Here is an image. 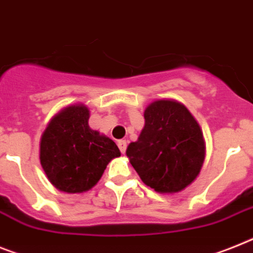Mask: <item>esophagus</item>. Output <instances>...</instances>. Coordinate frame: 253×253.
<instances>
[{
  "instance_id": "obj_1",
  "label": "esophagus",
  "mask_w": 253,
  "mask_h": 253,
  "mask_svg": "<svg viewBox=\"0 0 253 253\" xmlns=\"http://www.w3.org/2000/svg\"><path fill=\"white\" fill-rule=\"evenodd\" d=\"M118 147L119 150H120V152L125 153V151H126V141H119Z\"/></svg>"
}]
</instances>
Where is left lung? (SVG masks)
<instances>
[{
  "instance_id": "1",
  "label": "left lung",
  "mask_w": 253,
  "mask_h": 253,
  "mask_svg": "<svg viewBox=\"0 0 253 253\" xmlns=\"http://www.w3.org/2000/svg\"><path fill=\"white\" fill-rule=\"evenodd\" d=\"M206 144L200 124L182 102H151L144 126L126 148L129 163L146 185L159 193H178L200 174Z\"/></svg>"
}]
</instances>
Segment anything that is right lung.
<instances>
[{
    "label": "right lung",
    "mask_w": 253,
    "mask_h": 253,
    "mask_svg": "<svg viewBox=\"0 0 253 253\" xmlns=\"http://www.w3.org/2000/svg\"><path fill=\"white\" fill-rule=\"evenodd\" d=\"M89 110L69 105L49 120L40 143V160L47 178L65 193L92 189L107 164L120 156L115 142L88 125Z\"/></svg>",
    "instance_id": "obj_1"
}]
</instances>
